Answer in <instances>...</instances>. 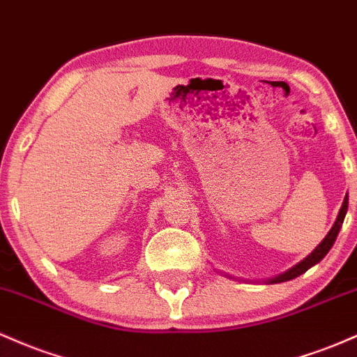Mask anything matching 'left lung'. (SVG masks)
Returning a JSON list of instances; mask_svg holds the SVG:
<instances>
[{
  "instance_id": "8db88e82",
  "label": "left lung",
  "mask_w": 357,
  "mask_h": 357,
  "mask_svg": "<svg viewBox=\"0 0 357 357\" xmlns=\"http://www.w3.org/2000/svg\"><path fill=\"white\" fill-rule=\"evenodd\" d=\"M347 206H349V197H347V195H346V197H344L342 206H340V211H339V214H337V219H335L334 226L331 227V231L327 232V236L322 239V241H320L319 246L315 248V250L312 251V253L308 255L307 258H303L302 261L297 263V265L291 266L290 270H287L285 273H282V275H278V276H273V278H268V280H265V283H271V285H273V283H282V282H288V280L297 278V276H300L302 273H305L308 268L317 265L320 259H324V256L329 253L331 248L334 246L335 238H337L340 227H342L344 218H346V212H347ZM224 276H227V278H232V276L227 275V273L224 275Z\"/></svg>"
}]
</instances>
